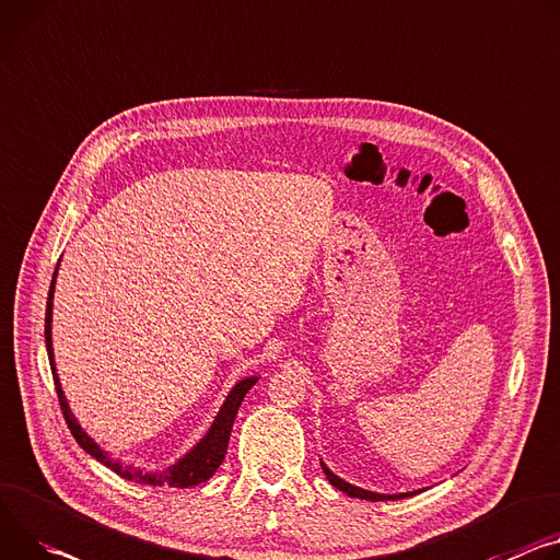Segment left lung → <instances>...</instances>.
I'll return each instance as SVG.
<instances>
[{
  "mask_svg": "<svg viewBox=\"0 0 560 560\" xmlns=\"http://www.w3.org/2000/svg\"><path fill=\"white\" fill-rule=\"evenodd\" d=\"M322 469H324L328 482H330L332 487H337L339 491H343L346 495H350V498H362V500H373V502H375V500H401V498H409V495H416V493L422 491V489H418V491H406V493H375V491H369V489H362V487H354V485L341 480V478L335 476L324 463H322Z\"/></svg>",
  "mask_w": 560,
  "mask_h": 560,
  "instance_id": "1",
  "label": "left lung"
}]
</instances>
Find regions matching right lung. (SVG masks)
Masks as SVG:
<instances>
[{
  "label": "right lung",
  "mask_w": 560,
  "mask_h": 560,
  "mask_svg": "<svg viewBox=\"0 0 560 560\" xmlns=\"http://www.w3.org/2000/svg\"><path fill=\"white\" fill-rule=\"evenodd\" d=\"M60 268V261H58ZM58 268L54 272V279H50V290H48V301H46V317H44V339H46V352H48V364H50V373H54L56 380V390H58V399L62 406L65 420L75 438V442L89 453L93 455L97 463H103L105 467H109L114 474H118L120 478L129 480V482H138V485H151V487H178V489H187V487H196L200 482L210 480L217 469L221 467V463L225 460L228 453V442H230V433H232V424L234 418L238 413V406L245 397V393L259 382L257 375H249L241 382H236L232 386V390L228 393L223 406L219 409L212 427L208 429V433L202 435L183 457L167 467L165 471H142L138 467L125 465L122 460H116L105 448H100V444L86 435V431L78 424L75 416L71 413V406L67 401V395L62 390L58 371H56V354H54V335H50V324H54V292H56V277H58Z\"/></svg>",
  "instance_id": "right-lung-1"
}]
</instances>
